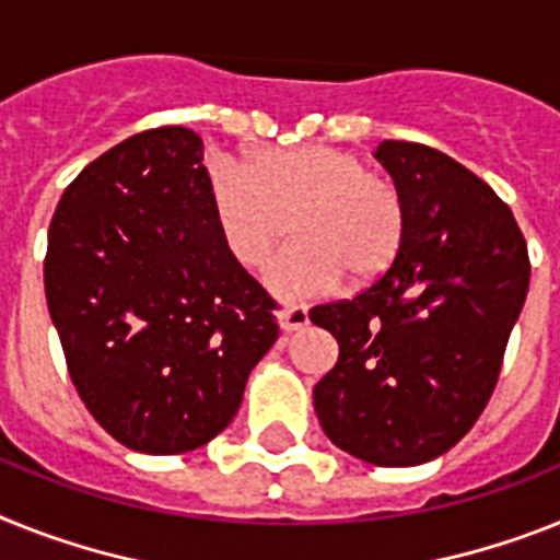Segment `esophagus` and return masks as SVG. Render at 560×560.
<instances>
[{
    "mask_svg": "<svg viewBox=\"0 0 560 560\" xmlns=\"http://www.w3.org/2000/svg\"><path fill=\"white\" fill-rule=\"evenodd\" d=\"M304 324H307V307L304 304H290V307L279 310V327L284 332L302 330Z\"/></svg>",
    "mask_w": 560,
    "mask_h": 560,
    "instance_id": "1",
    "label": "esophagus"
}]
</instances>
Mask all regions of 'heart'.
Wrapping results in <instances>:
<instances>
[{"label":"heart","mask_w":560,"mask_h":560,"mask_svg":"<svg viewBox=\"0 0 560 560\" xmlns=\"http://www.w3.org/2000/svg\"><path fill=\"white\" fill-rule=\"evenodd\" d=\"M210 208L224 247L247 270L295 242L270 267V288L310 295L341 276L368 284L393 267L407 236V205L387 173L327 144L267 150L253 167L219 159L208 176Z\"/></svg>","instance_id":"obj_1"}]
</instances>
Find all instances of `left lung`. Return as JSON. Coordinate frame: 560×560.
<instances>
[{"mask_svg":"<svg viewBox=\"0 0 560 560\" xmlns=\"http://www.w3.org/2000/svg\"><path fill=\"white\" fill-rule=\"evenodd\" d=\"M373 156L401 190L407 236L368 290L310 310L338 341L313 404L345 453L416 467L455 447L490 401L529 256L512 210L447 153L387 139Z\"/></svg>","mask_w":560,"mask_h":560,"instance_id":"obj_1","label":"left lung"}]
</instances>
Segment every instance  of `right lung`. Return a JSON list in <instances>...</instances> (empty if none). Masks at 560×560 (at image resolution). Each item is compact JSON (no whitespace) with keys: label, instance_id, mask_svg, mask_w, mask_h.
I'll return each instance as SVG.
<instances>
[{"label":"right lung","instance_id":"1","mask_svg":"<svg viewBox=\"0 0 560 560\" xmlns=\"http://www.w3.org/2000/svg\"><path fill=\"white\" fill-rule=\"evenodd\" d=\"M192 130L136 133L68 185L45 293L70 382L136 453L178 455L238 412L279 338L276 302L224 247Z\"/></svg>","mask_w":560,"mask_h":560}]
</instances>
